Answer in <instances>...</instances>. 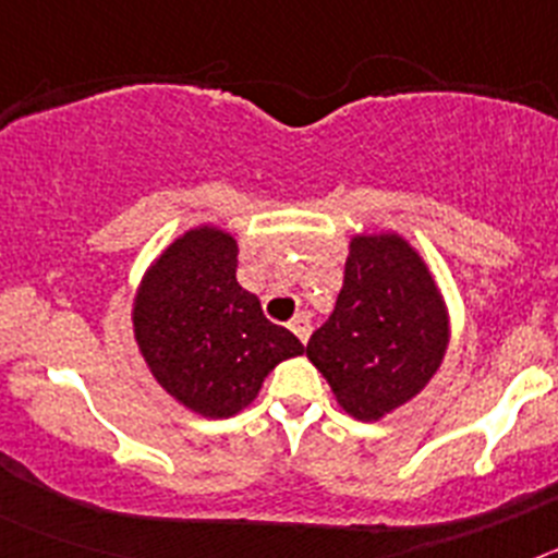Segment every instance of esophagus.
Listing matches in <instances>:
<instances>
[{"label":"esophagus","instance_id":"obj_1","mask_svg":"<svg viewBox=\"0 0 558 558\" xmlns=\"http://www.w3.org/2000/svg\"><path fill=\"white\" fill-rule=\"evenodd\" d=\"M290 329H293V335L299 340H302V343H307V338H310V315H304V313H299L293 318V322H290Z\"/></svg>","mask_w":558,"mask_h":558}]
</instances>
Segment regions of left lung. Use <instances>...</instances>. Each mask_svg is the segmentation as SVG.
Listing matches in <instances>:
<instances>
[{
	"label": "left lung",
	"mask_w": 558,
	"mask_h": 558,
	"mask_svg": "<svg viewBox=\"0 0 558 558\" xmlns=\"http://www.w3.org/2000/svg\"><path fill=\"white\" fill-rule=\"evenodd\" d=\"M447 343L450 313L418 251L393 231L354 234L332 315L307 343L338 405L379 422L430 383Z\"/></svg>",
	"instance_id": "obj_1"
}]
</instances>
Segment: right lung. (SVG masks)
<instances>
[{"mask_svg":"<svg viewBox=\"0 0 558 558\" xmlns=\"http://www.w3.org/2000/svg\"><path fill=\"white\" fill-rule=\"evenodd\" d=\"M236 240L198 226L172 240L142 276L133 338L161 388L186 411L229 418L248 408L302 340L263 315L236 282Z\"/></svg>","mask_w":558,"mask_h":558,"instance_id":"right-lung-1","label":"right lung"}]
</instances>
